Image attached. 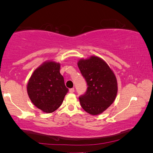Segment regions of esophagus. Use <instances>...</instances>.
<instances>
[{"instance_id":"34e87169","label":"esophagus","mask_w":153,"mask_h":153,"mask_svg":"<svg viewBox=\"0 0 153 153\" xmlns=\"http://www.w3.org/2000/svg\"><path fill=\"white\" fill-rule=\"evenodd\" d=\"M74 91H75V89L74 88H70L69 89V92H71V93H73V92H74Z\"/></svg>"}]
</instances>
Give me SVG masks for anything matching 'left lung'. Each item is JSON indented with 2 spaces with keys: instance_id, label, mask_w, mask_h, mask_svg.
I'll use <instances>...</instances> for the list:
<instances>
[{
  "instance_id": "left-lung-1",
  "label": "left lung",
  "mask_w": 153,
  "mask_h": 153,
  "mask_svg": "<svg viewBox=\"0 0 153 153\" xmlns=\"http://www.w3.org/2000/svg\"><path fill=\"white\" fill-rule=\"evenodd\" d=\"M77 65L88 85L86 93L79 97L80 105L90 115L102 113L110 107L117 96L115 75L107 63L97 56L81 59Z\"/></svg>"
}]
</instances>
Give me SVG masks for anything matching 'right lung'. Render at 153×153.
Returning a JSON list of instances; mask_svg holds the SVG:
<instances>
[{
	"label": "right lung",
	"instance_id": "right-lung-1",
	"mask_svg": "<svg viewBox=\"0 0 153 153\" xmlns=\"http://www.w3.org/2000/svg\"><path fill=\"white\" fill-rule=\"evenodd\" d=\"M61 65L47 61L36 69L28 81L27 94L36 107L47 113L61 105L68 92L60 74Z\"/></svg>",
	"mask_w": 153,
	"mask_h": 153
}]
</instances>
